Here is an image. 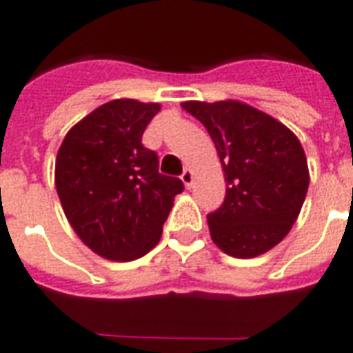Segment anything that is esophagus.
Masks as SVG:
<instances>
[{"label":"esophagus","mask_w":353,"mask_h":353,"mask_svg":"<svg viewBox=\"0 0 353 353\" xmlns=\"http://www.w3.org/2000/svg\"><path fill=\"white\" fill-rule=\"evenodd\" d=\"M181 181H183L187 187H191V185H192V170L191 168L183 170V174H181Z\"/></svg>","instance_id":"1"}]
</instances>
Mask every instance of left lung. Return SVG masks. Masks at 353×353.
<instances>
[{
	"label": "left lung",
	"instance_id": "1",
	"mask_svg": "<svg viewBox=\"0 0 353 353\" xmlns=\"http://www.w3.org/2000/svg\"><path fill=\"white\" fill-rule=\"evenodd\" d=\"M206 126L225 170L223 204L208 214L223 252L248 259L285 238L308 191V164L293 132L242 101H185Z\"/></svg>",
	"mask_w": 353,
	"mask_h": 353
}]
</instances>
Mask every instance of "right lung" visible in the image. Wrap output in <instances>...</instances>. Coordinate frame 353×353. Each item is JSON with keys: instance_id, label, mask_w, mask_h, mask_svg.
<instances>
[{"instance_id": "obj_1", "label": "right lung", "mask_w": 353, "mask_h": 353, "mask_svg": "<svg viewBox=\"0 0 353 353\" xmlns=\"http://www.w3.org/2000/svg\"><path fill=\"white\" fill-rule=\"evenodd\" d=\"M161 105L113 100L68 132L58 149L57 191L77 236L101 257L138 259L159 244L162 225L183 191L159 172L141 136Z\"/></svg>"}]
</instances>
